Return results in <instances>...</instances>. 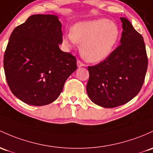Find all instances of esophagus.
<instances>
[{
	"label": "esophagus",
	"instance_id": "34e87169",
	"mask_svg": "<svg viewBox=\"0 0 153 153\" xmlns=\"http://www.w3.org/2000/svg\"><path fill=\"white\" fill-rule=\"evenodd\" d=\"M77 66H78L79 68H80V67L85 66V64L82 63V61H81V60H77Z\"/></svg>",
	"mask_w": 153,
	"mask_h": 153
}]
</instances>
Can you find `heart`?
<instances>
[{"label": "heart", "mask_w": 153, "mask_h": 153, "mask_svg": "<svg viewBox=\"0 0 153 153\" xmlns=\"http://www.w3.org/2000/svg\"><path fill=\"white\" fill-rule=\"evenodd\" d=\"M120 36L117 25L109 19H101L83 21L75 24L73 30L64 34L63 42L68 49L77 43L82 55L90 63H100L111 55Z\"/></svg>", "instance_id": "obj_1"}]
</instances>
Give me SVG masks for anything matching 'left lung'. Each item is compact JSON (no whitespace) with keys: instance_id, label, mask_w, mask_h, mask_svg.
Returning a JSON list of instances; mask_svg holds the SVG:
<instances>
[{"instance_id":"left-lung-1","label":"left lung","mask_w":153,"mask_h":153,"mask_svg":"<svg viewBox=\"0 0 153 153\" xmlns=\"http://www.w3.org/2000/svg\"><path fill=\"white\" fill-rule=\"evenodd\" d=\"M120 44L100 63L88 67L87 93L93 103L113 108L131 101L140 91L147 69L144 39L128 19L120 17Z\"/></svg>"}]
</instances>
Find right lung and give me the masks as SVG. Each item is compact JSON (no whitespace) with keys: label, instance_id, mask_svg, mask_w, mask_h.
I'll list each match as a JSON object with an SVG mask.
<instances>
[{"label":"right lung","instance_id":"add662e5","mask_svg":"<svg viewBox=\"0 0 153 153\" xmlns=\"http://www.w3.org/2000/svg\"><path fill=\"white\" fill-rule=\"evenodd\" d=\"M61 27L57 16L35 14L11 33L4 54L5 75L13 94L27 104L53 102L76 70V57L59 48Z\"/></svg>","mask_w":153,"mask_h":153}]
</instances>
